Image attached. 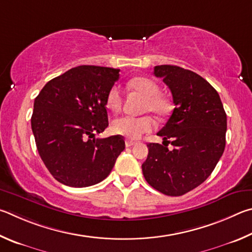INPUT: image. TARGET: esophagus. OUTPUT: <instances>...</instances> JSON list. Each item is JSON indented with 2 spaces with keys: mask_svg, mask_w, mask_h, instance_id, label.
I'll return each mask as SVG.
<instances>
[{
  "mask_svg": "<svg viewBox=\"0 0 252 252\" xmlns=\"http://www.w3.org/2000/svg\"><path fill=\"white\" fill-rule=\"evenodd\" d=\"M135 144H136V143L133 142V140H126V143H125L126 147H131V146H134Z\"/></svg>",
  "mask_w": 252,
  "mask_h": 252,
  "instance_id": "obj_1",
  "label": "esophagus"
}]
</instances>
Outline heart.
Here are the masks:
<instances>
[{
    "instance_id": "heart-1",
    "label": "heart",
    "mask_w": 252,
    "mask_h": 252,
    "mask_svg": "<svg viewBox=\"0 0 252 252\" xmlns=\"http://www.w3.org/2000/svg\"><path fill=\"white\" fill-rule=\"evenodd\" d=\"M130 88L143 94L146 97L144 103V109L151 110L157 116H162L168 113L170 108L169 100L160 95L158 84L148 77H135L128 82ZM106 103L108 107L117 112L123 104V94L121 88L114 85L107 93ZM155 122L151 116H131L122 115L112 122V129L115 134L125 136L129 139H138L145 133L154 129Z\"/></svg>"
}]
</instances>
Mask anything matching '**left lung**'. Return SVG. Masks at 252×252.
Returning <instances> with one entry per match:
<instances>
[{
  "label": "left lung",
  "mask_w": 252,
  "mask_h": 252,
  "mask_svg": "<svg viewBox=\"0 0 252 252\" xmlns=\"http://www.w3.org/2000/svg\"><path fill=\"white\" fill-rule=\"evenodd\" d=\"M154 74L169 87L175 108L157 133L162 145H147L143 174L156 190L182 196L204 183L222 156L227 115L217 91L200 75L175 65L155 66Z\"/></svg>",
  "instance_id": "1"
}]
</instances>
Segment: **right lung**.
I'll return each instance as SVG.
<instances>
[{
  "mask_svg": "<svg viewBox=\"0 0 252 252\" xmlns=\"http://www.w3.org/2000/svg\"><path fill=\"white\" fill-rule=\"evenodd\" d=\"M118 78L116 68L77 66L51 79L35 98V143L61 184L81 188L100 183L125 149L122 136L95 138L108 126L106 97Z\"/></svg>",
  "mask_w": 252,
  "mask_h": 252,
  "instance_id": "right-lung-1",
  "label": "right lung"
}]
</instances>
